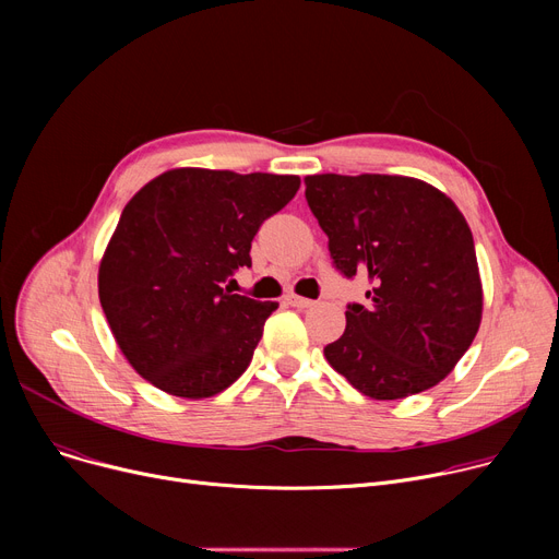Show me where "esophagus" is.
<instances>
[{"mask_svg": "<svg viewBox=\"0 0 559 559\" xmlns=\"http://www.w3.org/2000/svg\"><path fill=\"white\" fill-rule=\"evenodd\" d=\"M285 301H287L289 306H295V308H312V306H317V301L306 299V297H297V295H287Z\"/></svg>", "mask_w": 559, "mask_h": 559, "instance_id": "34e87169", "label": "esophagus"}]
</instances>
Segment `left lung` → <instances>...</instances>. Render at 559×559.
<instances>
[{"instance_id":"obj_1","label":"left lung","mask_w":559,"mask_h":559,"mask_svg":"<svg viewBox=\"0 0 559 559\" xmlns=\"http://www.w3.org/2000/svg\"><path fill=\"white\" fill-rule=\"evenodd\" d=\"M335 270L369 278L367 306H346L329 365L376 401L435 388L472 346L483 317L474 235L437 188L388 174L306 176Z\"/></svg>"}]
</instances>
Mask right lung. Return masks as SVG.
<instances>
[{
	"mask_svg": "<svg viewBox=\"0 0 559 559\" xmlns=\"http://www.w3.org/2000/svg\"><path fill=\"white\" fill-rule=\"evenodd\" d=\"M299 176L181 167L146 183L122 211L99 264V301L117 346L158 390L209 399L253 358L276 301L224 287L251 267L260 224Z\"/></svg>",
	"mask_w": 559,
	"mask_h": 559,
	"instance_id": "1",
	"label": "right lung"
}]
</instances>
